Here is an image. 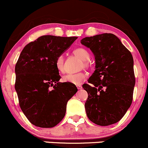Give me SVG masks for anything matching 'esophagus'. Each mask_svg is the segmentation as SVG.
<instances>
[{
    "instance_id": "obj_1",
    "label": "esophagus",
    "mask_w": 148,
    "mask_h": 148,
    "mask_svg": "<svg viewBox=\"0 0 148 148\" xmlns=\"http://www.w3.org/2000/svg\"><path fill=\"white\" fill-rule=\"evenodd\" d=\"M77 89H81L82 88V85H77Z\"/></svg>"
}]
</instances>
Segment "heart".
<instances>
[{
    "instance_id": "b5f03b06",
    "label": "heart",
    "mask_w": 148,
    "mask_h": 148,
    "mask_svg": "<svg viewBox=\"0 0 148 148\" xmlns=\"http://www.w3.org/2000/svg\"><path fill=\"white\" fill-rule=\"evenodd\" d=\"M73 54L75 56H77V57H79L81 60L83 61L82 67H89V64L88 61L90 59V54H89V52H88L87 49L83 47L76 48L73 50ZM55 66L59 72L62 73L64 72V57L62 55L59 56L56 58ZM86 77H87L86 73L83 72H80L75 74L66 75H64L62 77V81L64 82H68L71 83V84H76V85H79V84H82L85 80Z\"/></svg>"
}]
</instances>
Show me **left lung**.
<instances>
[{"mask_svg":"<svg viewBox=\"0 0 148 148\" xmlns=\"http://www.w3.org/2000/svg\"><path fill=\"white\" fill-rule=\"evenodd\" d=\"M96 59L95 71L82 87L87 92L84 104L89 120L100 126L119 122L132 105L136 79L134 59L129 49L112 34L81 40Z\"/></svg>","mask_w":148,"mask_h":148,"instance_id":"obj_1","label":"left lung"}]
</instances>
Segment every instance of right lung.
I'll use <instances>...</instances> for the list:
<instances>
[{"label": "right lung", "instance_id": "right-lung-1", "mask_svg": "<svg viewBox=\"0 0 148 148\" xmlns=\"http://www.w3.org/2000/svg\"><path fill=\"white\" fill-rule=\"evenodd\" d=\"M77 37L42 36L21 51L15 66V90L21 110L31 124L41 128L55 127L64 117L76 86L59 82L56 58Z\"/></svg>", "mask_w": 148, "mask_h": 148}]
</instances>
